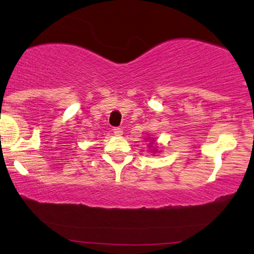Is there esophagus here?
<instances>
[{"mask_svg":"<svg viewBox=\"0 0 254 254\" xmlns=\"http://www.w3.org/2000/svg\"><path fill=\"white\" fill-rule=\"evenodd\" d=\"M113 133L116 134L117 136H120V135H123V129H121V128H119V127L113 128Z\"/></svg>","mask_w":254,"mask_h":254,"instance_id":"obj_1","label":"esophagus"}]
</instances>
